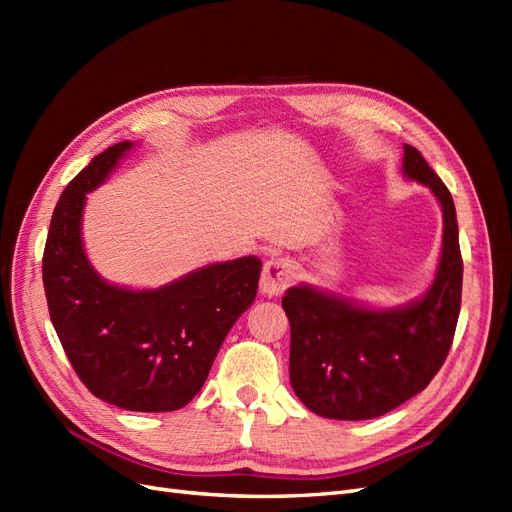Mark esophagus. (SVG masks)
<instances>
[{
  "label": "esophagus",
  "instance_id": "obj_1",
  "mask_svg": "<svg viewBox=\"0 0 512 512\" xmlns=\"http://www.w3.org/2000/svg\"><path fill=\"white\" fill-rule=\"evenodd\" d=\"M292 277H294L292 260L282 258V256H273L265 262V269H262L260 292L269 299L280 297V294L290 286Z\"/></svg>",
  "mask_w": 512,
  "mask_h": 512
}]
</instances>
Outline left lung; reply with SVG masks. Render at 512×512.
Masks as SVG:
<instances>
[{
	"mask_svg": "<svg viewBox=\"0 0 512 512\" xmlns=\"http://www.w3.org/2000/svg\"><path fill=\"white\" fill-rule=\"evenodd\" d=\"M401 173L423 183L442 207V252L421 297L369 307L299 284L282 299L290 320L292 391L324 418L367 421L395 410L425 389L453 344L463 280L453 196L412 145H404Z\"/></svg>",
	"mask_w": 512,
	"mask_h": 512,
	"instance_id": "1",
	"label": "left lung"
}]
</instances>
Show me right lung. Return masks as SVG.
<instances>
[{
	"instance_id": "right-lung-1",
	"label": "right lung",
	"mask_w": 512,
	"mask_h": 512,
	"mask_svg": "<svg viewBox=\"0 0 512 512\" xmlns=\"http://www.w3.org/2000/svg\"><path fill=\"white\" fill-rule=\"evenodd\" d=\"M132 147L102 151L59 196L42 280L59 342L87 389L130 412H173L203 389L232 324L256 299L262 262H213L160 288L106 282L87 258L83 213L87 194Z\"/></svg>"
}]
</instances>
